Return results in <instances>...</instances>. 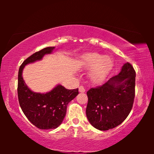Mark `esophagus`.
I'll return each instance as SVG.
<instances>
[{"instance_id": "obj_1", "label": "esophagus", "mask_w": 154, "mask_h": 154, "mask_svg": "<svg viewBox=\"0 0 154 154\" xmlns=\"http://www.w3.org/2000/svg\"><path fill=\"white\" fill-rule=\"evenodd\" d=\"M79 90L80 92H85V88H84L83 86H80L79 88Z\"/></svg>"}]
</instances>
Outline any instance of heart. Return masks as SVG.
I'll return each instance as SVG.
<instances>
[{"mask_svg": "<svg viewBox=\"0 0 154 154\" xmlns=\"http://www.w3.org/2000/svg\"><path fill=\"white\" fill-rule=\"evenodd\" d=\"M81 69H92L89 73V80L94 84L102 83L112 70L113 63L109 56H103L97 52H87L79 59Z\"/></svg>", "mask_w": 154, "mask_h": 154, "instance_id": "heart-1", "label": "heart"}]
</instances>
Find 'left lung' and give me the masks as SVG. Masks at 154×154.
I'll return each mask as SVG.
<instances>
[{"label":"left lung","mask_w":154,"mask_h":154,"mask_svg":"<svg viewBox=\"0 0 154 154\" xmlns=\"http://www.w3.org/2000/svg\"><path fill=\"white\" fill-rule=\"evenodd\" d=\"M135 77L133 66L127 62L117 75L88 90L86 116L94 128L105 131L125 121L134 102Z\"/></svg>","instance_id":"1"}]
</instances>
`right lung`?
Listing matches in <instances>:
<instances>
[{"mask_svg": "<svg viewBox=\"0 0 154 154\" xmlns=\"http://www.w3.org/2000/svg\"><path fill=\"white\" fill-rule=\"evenodd\" d=\"M55 47L43 48L24 61L18 73V99L21 109L29 121L41 130L55 129L61 125L66 113L68 104L79 94V89L67 90L57 85L46 93L35 92L29 88L22 76L25 66L40 61L51 54Z\"/></svg>", "mask_w": 154, "mask_h": 154, "instance_id": "1", "label": "right lung"}]
</instances>
